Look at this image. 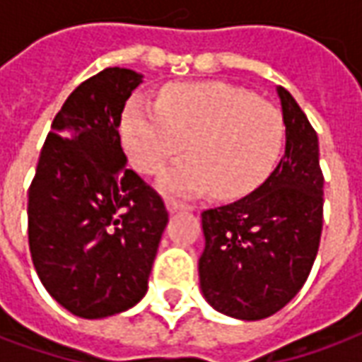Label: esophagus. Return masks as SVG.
<instances>
[{
  "mask_svg": "<svg viewBox=\"0 0 362 362\" xmlns=\"http://www.w3.org/2000/svg\"><path fill=\"white\" fill-rule=\"evenodd\" d=\"M166 209L170 213L174 211H182V209H189L188 204H182V202H176V199H173V197H168L166 199Z\"/></svg>",
  "mask_w": 362,
  "mask_h": 362,
  "instance_id": "34e87169",
  "label": "esophagus"
}]
</instances>
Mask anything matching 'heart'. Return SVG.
Returning a JSON list of instances; mask_svg holds the SVG:
<instances>
[{"label":"heart","mask_w":362,"mask_h":362,"mask_svg":"<svg viewBox=\"0 0 362 362\" xmlns=\"http://www.w3.org/2000/svg\"><path fill=\"white\" fill-rule=\"evenodd\" d=\"M124 143L141 173L157 174L184 145L189 155L160 176L166 194L211 189L235 199L266 180L279 157L285 122L273 104L228 83L166 87L158 103L132 96L124 110Z\"/></svg>","instance_id":"obj_1"}]
</instances>
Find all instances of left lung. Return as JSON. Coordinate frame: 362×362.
I'll return each mask as SVG.
<instances>
[{
	"mask_svg": "<svg viewBox=\"0 0 362 362\" xmlns=\"http://www.w3.org/2000/svg\"><path fill=\"white\" fill-rule=\"evenodd\" d=\"M285 155L267 180L233 204L202 213V293L215 310L262 320L303 288L324 223L318 135L287 89H277Z\"/></svg>",
	"mask_w": 362,
	"mask_h": 362,
	"instance_id": "obj_1",
	"label": "left lung"
}]
</instances>
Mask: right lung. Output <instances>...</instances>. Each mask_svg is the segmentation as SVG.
<instances>
[{"instance_id": "right-lung-1", "label": "right lung", "mask_w": 362, "mask_h": 362, "mask_svg": "<svg viewBox=\"0 0 362 362\" xmlns=\"http://www.w3.org/2000/svg\"><path fill=\"white\" fill-rule=\"evenodd\" d=\"M141 75L106 67L67 96L28 188V246L46 291L87 320L147 293L168 223L163 197L126 168L118 126Z\"/></svg>"}]
</instances>
